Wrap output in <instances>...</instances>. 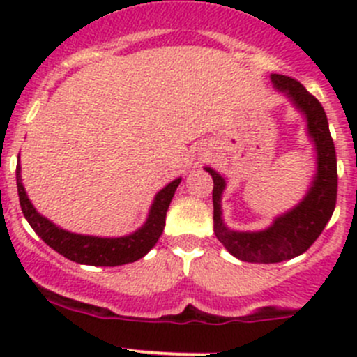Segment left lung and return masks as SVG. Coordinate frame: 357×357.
<instances>
[{"mask_svg":"<svg viewBox=\"0 0 357 357\" xmlns=\"http://www.w3.org/2000/svg\"><path fill=\"white\" fill-rule=\"evenodd\" d=\"M276 89L285 93L307 119V132L316 146V176L307 195L298 205L273 221L262 231H233L221 218V197L226 181L214 169L205 167L214 179V233L226 250L236 259L259 264H275L304 254L316 242L337 204V155L328 129V119L321 103L298 81L282 74H271Z\"/></svg>","mask_w":357,"mask_h":357,"instance_id":"left-lung-1","label":"left lung"}]
</instances>
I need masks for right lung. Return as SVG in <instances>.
Segmentation results:
<instances>
[{
	"label": "right lung",
	"mask_w": 357,
	"mask_h": 357,
	"mask_svg": "<svg viewBox=\"0 0 357 357\" xmlns=\"http://www.w3.org/2000/svg\"><path fill=\"white\" fill-rule=\"evenodd\" d=\"M179 183H181V178L171 181L157 193L146 222L138 231L121 236V238H100V236L75 235V233L66 231L43 218L25 193L22 179H20V164H17V192H19L20 207L31 228L34 229L36 235L41 236L46 245L62 254L63 257L88 266H122L138 261L143 255L149 254L150 248L155 245L164 231L165 214Z\"/></svg>",
	"instance_id": "1"
}]
</instances>
